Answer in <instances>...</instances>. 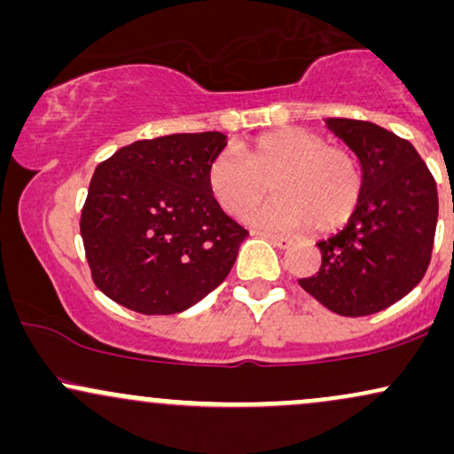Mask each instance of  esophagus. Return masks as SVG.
<instances>
[{
	"instance_id": "34e87169",
	"label": "esophagus",
	"mask_w": 454,
	"mask_h": 454,
	"mask_svg": "<svg viewBox=\"0 0 454 454\" xmlns=\"http://www.w3.org/2000/svg\"><path fill=\"white\" fill-rule=\"evenodd\" d=\"M264 237H267L270 243H273V245H278V247H281V249H286V247H290V245H293V239H288V237H281V234L264 232Z\"/></svg>"
}]
</instances>
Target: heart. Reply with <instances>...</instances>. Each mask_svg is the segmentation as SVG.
Wrapping results in <instances>:
<instances>
[{"label": "heart", "instance_id": "1", "mask_svg": "<svg viewBox=\"0 0 454 454\" xmlns=\"http://www.w3.org/2000/svg\"><path fill=\"white\" fill-rule=\"evenodd\" d=\"M278 198L247 213V222L275 231L314 228L331 232L356 211L363 194L361 161L350 149L326 145L303 128L260 134L245 147V158L223 149L207 168V187L228 215H241L269 194Z\"/></svg>", "mask_w": 454, "mask_h": 454}]
</instances>
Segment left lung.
<instances>
[{
	"label": "left lung",
	"mask_w": 454,
	"mask_h": 454,
	"mask_svg": "<svg viewBox=\"0 0 454 454\" xmlns=\"http://www.w3.org/2000/svg\"><path fill=\"white\" fill-rule=\"evenodd\" d=\"M356 153L363 194L348 226L317 241L320 270L301 288L340 316H369L397 303L423 279L434 249L437 187L419 151L358 119H326Z\"/></svg>",
	"instance_id": "8db88e82"
}]
</instances>
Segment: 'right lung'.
<instances>
[{
	"mask_svg": "<svg viewBox=\"0 0 454 454\" xmlns=\"http://www.w3.org/2000/svg\"><path fill=\"white\" fill-rule=\"evenodd\" d=\"M222 132L137 140L102 161L81 215L91 278L145 316L190 309L226 279L247 231L207 187Z\"/></svg>",
	"mask_w": 454,
	"mask_h": 454,
	"instance_id": "obj_1",
	"label": "right lung"
}]
</instances>
